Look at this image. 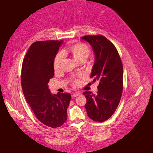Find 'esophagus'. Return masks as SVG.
Masks as SVG:
<instances>
[{
  "label": "esophagus",
  "mask_w": 153,
  "mask_h": 153,
  "mask_svg": "<svg viewBox=\"0 0 153 153\" xmlns=\"http://www.w3.org/2000/svg\"><path fill=\"white\" fill-rule=\"evenodd\" d=\"M81 94V92H74L72 94V97H77V96L78 95H80Z\"/></svg>",
  "instance_id": "obj_1"
}]
</instances>
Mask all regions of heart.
Instances as JSON below:
<instances>
[{
    "mask_svg": "<svg viewBox=\"0 0 153 153\" xmlns=\"http://www.w3.org/2000/svg\"><path fill=\"white\" fill-rule=\"evenodd\" d=\"M69 51L74 58L77 61L82 59H86L90 54L89 48L83 43H77L72 45L71 46ZM64 57V55L62 52L58 53L56 56L53 62V66L56 71H58L60 69ZM73 85L74 86L78 85L79 81L76 80L73 82Z\"/></svg>",
    "mask_w": 153,
    "mask_h": 153,
    "instance_id": "1",
    "label": "heart"
}]
</instances>
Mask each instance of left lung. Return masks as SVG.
<instances>
[{
  "label": "left lung",
  "mask_w": 153,
  "mask_h": 153,
  "mask_svg": "<svg viewBox=\"0 0 153 153\" xmlns=\"http://www.w3.org/2000/svg\"><path fill=\"white\" fill-rule=\"evenodd\" d=\"M92 46L95 62L91 77L99 81L97 94L84 92L87 115L95 122H103L111 117L121 99L123 69L121 59L114 44L102 35L81 38Z\"/></svg>",
  "instance_id": "1"
}]
</instances>
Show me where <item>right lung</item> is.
I'll return each instance as SVG.
<instances>
[{
  "label": "right lung",
  "mask_w": 153,
  "mask_h": 153,
  "mask_svg": "<svg viewBox=\"0 0 153 153\" xmlns=\"http://www.w3.org/2000/svg\"><path fill=\"white\" fill-rule=\"evenodd\" d=\"M63 41L50 40L32 44L23 59L21 82L25 99L36 117L44 125L61 126L66 121L71 95L52 94L48 83L54 75V59Z\"/></svg>",
  "instance_id": "1"
}]
</instances>
